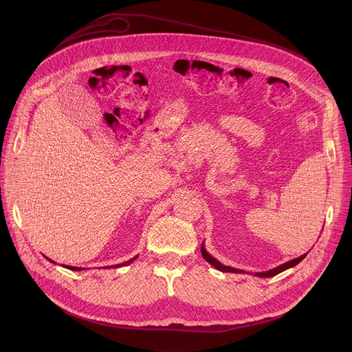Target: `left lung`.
Returning <instances> with one entry per match:
<instances>
[{"mask_svg": "<svg viewBox=\"0 0 352 352\" xmlns=\"http://www.w3.org/2000/svg\"><path fill=\"white\" fill-rule=\"evenodd\" d=\"M200 252H202V256L205 258L206 262H209L212 266H214L220 272H226V273H241L242 272V270H238V269H234V267H230V266H224L223 263L216 261L213 256H210L206 252V249H205L204 245H202V248H200ZM305 256H307V254L296 258V259H294V261H289V262H287V263H284V265H281V266H278V267H276L273 270H269V272H265V273H256V276L258 277H273V276H276V274H278V273H281V272H284V270H287L289 267H294L295 265H298L300 261H302Z\"/></svg>", "mask_w": 352, "mask_h": 352, "instance_id": "obj_1", "label": "left lung"}]
</instances>
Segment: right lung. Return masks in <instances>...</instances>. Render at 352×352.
I'll return each instance as SVG.
<instances>
[{
	"label": "right lung",
	"instance_id": "1",
	"mask_svg": "<svg viewBox=\"0 0 352 352\" xmlns=\"http://www.w3.org/2000/svg\"><path fill=\"white\" fill-rule=\"evenodd\" d=\"M136 259V256L133 258V259H129L128 262H124V263H121V265H116V266H113V267H120V266H126V265H129L131 262H133ZM65 267H68V269H71V270H80L79 267H74V266H65ZM111 267V266H110Z\"/></svg>",
	"mask_w": 352,
	"mask_h": 352
}]
</instances>
